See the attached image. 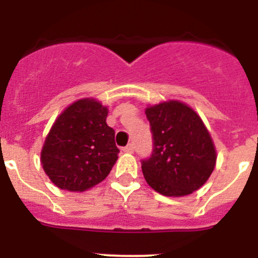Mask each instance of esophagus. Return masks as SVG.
<instances>
[{
	"label": "esophagus",
	"instance_id": "obj_1",
	"mask_svg": "<svg viewBox=\"0 0 258 258\" xmlns=\"http://www.w3.org/2000/svg\"><path fill=\"white\" fill-rule=\"evenodd\" d=\"M122 151H124V152H133L134 151L133 143H129V145H127V146L122 147Z\"/></svg>",
	"mask_w": 258,
	"mask_h": 258
}]
</instances>
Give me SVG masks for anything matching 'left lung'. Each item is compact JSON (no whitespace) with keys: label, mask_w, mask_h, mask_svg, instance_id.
Instances as JSON below:
<instances>
[{"label":"left lung","mask_w":258,"mask_h":258,"mask_svg":"<svg viewBox=\"0 0 258 258\" xmlns=\"http://www.w3.org/2000/svg\"><path fill=\"white\" fill-rule=\"evenodd\" d=\"M152 154L142 160L147 183L165 197H184L200 188L216 165L211 134L192 108L169 101L146 108Z\"/></svg>","instance_id":"left-lung-1"}]
</instances>
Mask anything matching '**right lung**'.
<instances>
[{
	"label": "right lung",
	"mask_w": 258,
	"mask_h": 258,
	"mask_svg": "<svg viewBox=\"0 0 258 258\" xmlns=\"http://www.w3.org/2000/svg\"><path fill=\"white\" fill-rule=\"evenodd\" d=\"M108 109L85 98L56 118L41 151V164L61 190L85 191L103 181L117 160L115 131L106 122Z\"/></svg>",
	"instance_id": "add662e5"
}]
</instances>
